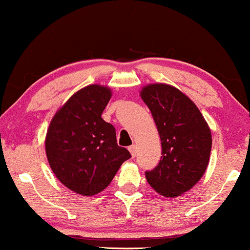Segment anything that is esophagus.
<instances>
[{
	"instance_id": "obj_1",
	"label": "esophagus",
	"mask_w": 250,
	"mask_h": 250,
	"mask_svg": "<svg viewBox=\"0 0 250 250\" xmlns=\"http://www.w3.org/2000/svg\"><path fill=\"white\" fill-rule=\"evenodd\" d=\"M128 149H129V151H130L131 156H133V157L136 156V151H137V147H136V146H135V145L130 146V147H129Z\"/></svg>"
}]
</instances>
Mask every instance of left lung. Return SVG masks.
<instances>
[{"mask_svg":"<svg viewBox=\"0 0 250 250\" xmlns=\"http://www.w3.org/2000/svg\"><path fill=\"white\" fill-rule=\"evenodd\" d=\"M157 127L162 156L153 170L146 171L151 188L166 197L190 190L208 167L211 133L199 108L173 85L153 83L142 88Z\"/></svg>","mask_w":250,"mask_h":250,"instance_id":"8db88e82","label":"left lung"}]
</instances>
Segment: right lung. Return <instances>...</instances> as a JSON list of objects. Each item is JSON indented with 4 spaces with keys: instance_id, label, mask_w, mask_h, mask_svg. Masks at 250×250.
<instances>
[{
    "instance_id": "1",
    "label": "right lung",
    "mask_w": 250,
    "mask_h": 250,
    "mask_svg": "<svg viewBox=\"0 0 250 250\" xmlns=\"http://www.w3.org/2000/svg\"><path fill=\"white\" fill-rule=\"evenodd\" d=\"M110 88L90 84L80 89L51 120L45 136L48 162L62 185L83 196L105 189L131 155L116 143L113 125L101 115Z\"/></svg>"
}]
</instances>
